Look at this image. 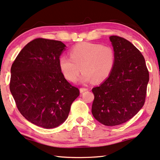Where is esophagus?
Instances as JSON below:
<instances>
[{
  "mask_svg": "<svg viewBox=\"0 0 160 160\" xmlns=\"http://www.w3.org/2000/svg\"><path fill=\"white\" fill-rule=\"evenodd\" d=\"M88 90V88H80V93H82V92H85V91H87Z\"/></svg>",
  "mask_w": 160,
  "mask_h": 160,
  "instance_id": "1",
  "label": "esophagus"
}]
</instances>
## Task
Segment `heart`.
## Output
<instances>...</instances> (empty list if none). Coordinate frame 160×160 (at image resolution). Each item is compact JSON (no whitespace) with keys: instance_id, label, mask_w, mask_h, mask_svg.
<instances>
[{"instance_id":"b5f03b06","label":"heart","mask_w":160,"mask_h":160,"mask_svg":"<svg viewBox=\"0 0 160 160\" xmlns=\"http://www.w3.org/2000/svg\"><path fill=\"white\" fill-rule=\"evenodd\" d=\"M69 54L70 58L66 55L59 57L58 66L65 78L70 82L77 79L81 70V82H103L115 65L114 51L109 46L82 42L72 47Z\"/></svg>"}]
</instances>
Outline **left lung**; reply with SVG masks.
<instances>
[{"label":"left lung","mask_w":160,"mask_h":160,"mask_svg":"<svg viewBox=\"0 0 160 160\" xmlns=\"http://www.w3.org/2000/svg\"><path fill=\"white\" fill-rule=\"evenodd\" d=\"M115 53L112 73L99 87L92 88V113L103 125L113 126L132 118L145 104L149 72L145 58L124 38L111 36Z\"/></svg>","instance_id":"1"}]
</instances>
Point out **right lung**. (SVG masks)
<instances>
[{
  "mask_svg": "<svg viewBox=\"0 0 160 160\" xmlns=\"http://www.w3.org/2000/svg\"><path fill=\"white\" fill-rule=\"evenodd\" d=\"M66 47L60 41L37 38L21 50L10 70V90L19 112L44 128L63 123L80 94L59 68L58 58Z\"/></svg>",
  "mask_w": 160,
  "mask_h": 160,
  "instance_id": "obj_1",
  "label": "right lung"
}]
</instances>
